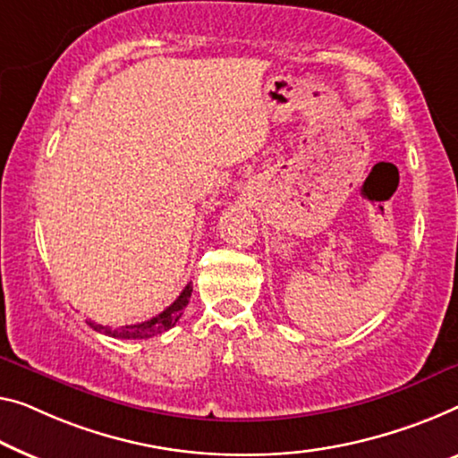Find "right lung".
I'll return each mask as SVG.
<instances>
[{"label": "right lung", "instance_id": "1", "mask_svg": "<svg viewBox=\"0 0 458 458\" xmlns=\"http://www.w3.org/2000/svg\"><path fill=\"white\" fill-rule=\"evenodd\" d=\"M191 292H193V285L187 284L185 290L181 292V296L176 298L166 310H162L160 315H156L154 318L146 320V323L125 325V327H121V329H108V327L92 323V320H88V325H90L94 331H100V333H105V335L119 337V339H148V337L160 335V333L173 329V327L176 325V320L182 317V310H185V306L189 304Z\"/></svg>", "mask_w": 458, "mask_h": 458}]
</instances>
